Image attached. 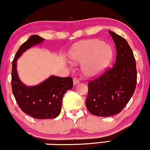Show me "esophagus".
<instances>
[{
	"label": "esophagus",
	"mask_w": 150,
	"mask_h": 150,
	"mask_svg": "<svg viewBox=\"0 0 150 150\" xmlns=\"http://www.w3.org/2000/svg\"><path fill=\"white\" fill-rule=\"evenodd\" d=\"M79 83V81L77 79H76V78H74V79H73V84L77 85Z\"/></svg>",
	"instance_id": "34e87169"
}]
</instances>
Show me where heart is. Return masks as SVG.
Listing matches in <instances>:
<instances>
[{
    "label": "heart",
    "instance_id": "1",
    "mask_svg": "<svg viewBox=\"0 0 150 150\" xmlns=\"http://www.w3.org/2000/svg\"><path fill=\"white\" fill-rule=\"evenodd\" d=\"M69 58L73 63H81L82 73L93 77L106 70L113 58V50L108 44L91 40L77 44L71 49Z\"/></svg>",
    "mask_w": 150,
    "mask_h": 150
}]
</instances>
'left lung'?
<instances>
[{
	"instance_id": "obj_1",
	"label": "left lung",
	"mask_w": 150,
	"mask_h": 150,
	"mask_svg": "<svg viewBox=\"0 0 150 150\" xmlns=\"http://www.w3.org/2000/svg\"><path fill=\"white\" fill-rule=\"evenodd\" d=\"M117 50L115 63L98 79L89 81L86 106L93 115H117L128 103L137 83L136 62L127 40L109 30Z\"/></svg>"
}]
</instances>
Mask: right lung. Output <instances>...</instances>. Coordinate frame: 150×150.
<instances>
[{"label":"right lung","mask_w":150,"mask_h":150,"mask_svg":"<svg viewBox=\"0 0 150 150\" xmlns=\"http://www.w3.org/2000/svg\"><path fill=\"white\" fill-rule=\"evenodd\" d=\"M44 39L33 35L19 47L12 63L11 86L13 95L23 112L36 119H50L59 115L64 93L73 88V79L50 75L39 84L28 86L20 80L17 60L27 50L41 44Z\"/></svg>","instance_id":"1"}]
</instances>
